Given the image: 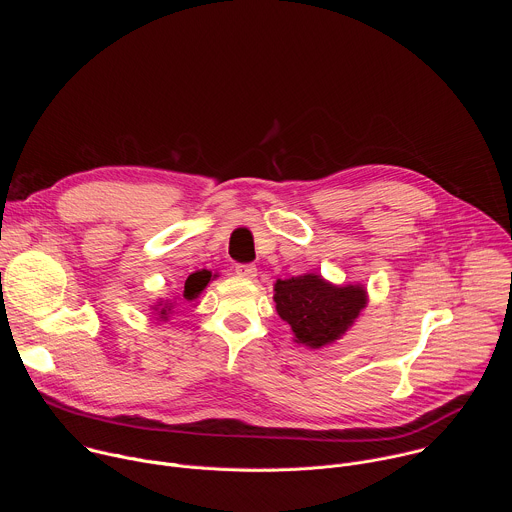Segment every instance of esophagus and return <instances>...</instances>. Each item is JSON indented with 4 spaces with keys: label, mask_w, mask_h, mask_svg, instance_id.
Wrapping results in <instances>:
<instances>
[{
    "label": "esophagus",
    "mask_w": 512,
    "mask_h": 512,
    "mask_svg": "<svg viewBox=\"0 0 512 512\" xmlns=\"http://www.w3.org/2000/svg\"><path fill=\"white\" fill-rule=\"evenodd\" d=\"M237 275L245 279H255L257 277V267L255 265H237Z\"/></svg>",
    "instance_id": "34e87169"
}]
</instances>
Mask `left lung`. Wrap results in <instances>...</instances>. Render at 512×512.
Returning <instances> with one entry per match:
<instances>
[{
	"label": "left lung",
	"instance_id": "8db88e82",
	"mask_svg": "<svg viewBox=\"0 0 512 512\" xmlns=\"http://www.w3.org/2000/svg\"><path fill=\"white\" fill-rule=\"evenodd\" d=\"M273 302L279 318L294 332V342L308 348L330 346L340 340L369 304L362 283L336 285L320 273L277 279Z\"/></svg>",
	"mask_w": 512,
	"mask_h": 512
}]
</instances>
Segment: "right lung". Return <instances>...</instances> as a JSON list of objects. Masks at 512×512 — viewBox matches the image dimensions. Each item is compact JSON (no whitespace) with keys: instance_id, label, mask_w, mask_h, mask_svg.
Wrapping results in <instances>:
<instances>
[{"instance_id":"add662e5","label":"right lung","mask_w":512,"mask_h":512,"mask_svg":"<svg viewBox=\"0 0 512 512\" xmlns=\"http://www.w3.org/2000/svg\"><path fill=\"white\" fill-rule=\"evenodd\" d=\"M216 277H218V275L212 273V271H208V269H200V271L190 273V275L186 277V281H184L182 294H180L178 298H174V302H170V300H160V302H156V306H152L154 314L158 316V320H168L170 314H172V310H174V306H176V302H182V304H186V302H188V304L198 302V298L202 296V291L206 289V285H208L212 279H216Z\"/></svg>"}]
</instances>
